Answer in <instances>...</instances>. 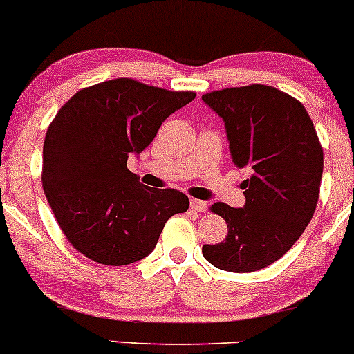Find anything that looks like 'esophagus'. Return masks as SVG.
<instances>
[{
	"label": "esophagus",
	"instance_id": "34e87169",
	"mask_svg": "<svg viewBox=\"0 0 354 354\" xmlns=\"http://www.w3.org/2000/svg\"><path fill=\"white\" fill-rule=\"evenodd\" d=\"M191 209L200 211V213H205L208 209V203L203 200H191Z\"/></svg>",
	"mask_w": 354,
	"mask_h": 354
}]
</instances>
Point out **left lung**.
Masks as SVG:
<instances>
[{
    "label": "left lung",
    "instance_id": "obj_1",
    "mask_svg": "<svg viewBox=\"0 0 354 354\" xmlns=\"http://www.w3.org/2000/svg\"><path fill=\"white\" fill-rule=\"evenodd\" d=\"M203 101L225 121L233 163L253 171L243 183V208L211 206L228 225V236L203 246V256L231 273L258 271L278 261L311 221L323 148L303 104L273 86L219 89Z\"/></svg>",
    "mask_w": 354,
    "mask_h": 354
}]
</instances>
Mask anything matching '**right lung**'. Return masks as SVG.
<instances>
[{
    "instance_id": "add662e5",
    "label": "right lung",
    "mask_w": 354,
    "mask_h": 354,
    "mask_svg": "<svg viewBox=\"0 0 354 354\" xmlns=\"http://www.w3.org/2000/svg\"><path fill=\"white\" fill-rule=\"evenodd\" d=\"M196 98L131 78L80 89L56 113L43 146V191L75 250L106 266L140 261L156 246L165 223L185 213L178 189L141 185L126 168L171 113Z\"/></svg>"
}]
</instances>
